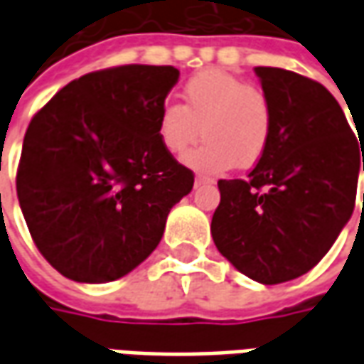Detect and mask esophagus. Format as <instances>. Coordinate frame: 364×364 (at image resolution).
Wrapping results in <instances>:
<instances>
[{
	"mask_svg": "<svg viewBox=\"0 0 364 364\" xmlns=\"http://www.w3.org/2000/svg\"><path fill=\"white\" fill-rule=\"evenodd\" d=\"M214 179L213 177H208V175H203V173H198L197 177H195V185L197 187H200V185H213Z\"/></svg>",
	"mask_w": 364,
	"mask_h": 364,
	"instance_id": "obj_1",
	"label": "esophagus"
}]
</instances>
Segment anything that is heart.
I'll list each match as a JSON object with an SVG mask.
<instances>
[{
	"label": "heart",
	"mask_w": 364,
	"mask_h": 364,
	"mask_svg": "<svg viewBox=\"0 0 364 364\" xmlns=\"http://www.w3.org/2000/svg\"><path fill=\"white\" fill-rule=\"evenodd\" d=\"M273 105L265 91L236 75L208 70L183 87V105L159 111L158 136L171 156L181 158L197 144L187 164L203 171L253 167L267 151L273 132Z\"/></svg>",
	"instance_id": "b5f03b06"
}]
</instances>
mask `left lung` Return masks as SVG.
<instances>
[{"label":"left lung","mask_w":364,"mask_h":364,"mask_svg":"<svg viewBox=\"0 0 364 364\" xmlns=\"http://www.w3.org/2000/svg\"><path fill=\"white\" fill-rule=\"evenodd\" d=\"M255 74L273 105L271 142L247 179L218 181L210 232L240 273L279 284L316 267L349 222L364 148L321 83L281 68Z\"/></svg>","instance_id":"obj_1"}]
</instances>
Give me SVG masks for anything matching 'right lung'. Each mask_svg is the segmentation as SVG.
Masks as SVG:
<instances>
[{"instance_id":"1","label":"right lung","mask_w":364,"mask_h":364,"mask_svg":"<svg viewBox=\"0 0 364 364\" xmlns=\"http://www.w3.org/2000/svg\"><path fill=\"white\" fill-rule=\"evenodd\" d=\"M173 66L82 75L36 112L23 140L17 197L33 242L58 273L111 282L158 247L169 210L195 183L164 148L159 111Z\"/></svg>"}]
</instances>
